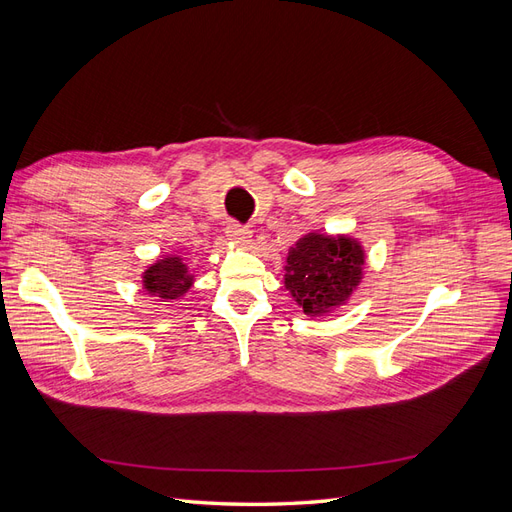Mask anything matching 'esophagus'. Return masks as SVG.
I'll return each mask as SVG.
<instances>
[{"instance_id":"esophagus-1","label":"esophagus","mask_w":512,"mask_h":512,"mask_svg":"<svg viewBox=\"0 0 512 512\" xmlns=\"http://www.w3.org/2000/svg\"><path fill=\"white\" fill-rule=\"evenodd\" d=\"M226 237H228L230 243H235L239 247H247V245L252 243V232L247 230V228H243V226H239V224H228Z\"/></svg>"}]
</instances>
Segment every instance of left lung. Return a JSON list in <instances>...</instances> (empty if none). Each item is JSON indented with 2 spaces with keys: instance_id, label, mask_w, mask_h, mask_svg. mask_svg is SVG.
I'll list each match as a JSON object with an SVG mask.
<instances>
[{
  "instance_id": "obj_1",
  "label": "left lung",
  "mask_w": 512,
  "mask_h": 512,
  "mask_svg": "<svg viewBox=\"0 0 512 512\" xmlns=\"http://www.w3.org/2000/svg\"><path fill=\"white\" fill-rule=\"evenodd\" d=\"M365 260L363 243L352 235L309 230L288 250L284 286L305 316H329L363 282Z\"/></svg>"
}]
</instances>
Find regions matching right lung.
<instances>
[{"label": "right lung", "instance_id": "1", "mask_svg": "<svg viewBox=\"0 0 512 512\" xmlns=\"http://www.w3.org/2000/svg\"><path fill=\"white\" fill-rule=\"evenodd\" d=\"M194 280L192 269L179 254H166L153 260L141 273L143 290L149 297H158L166 303L183 299L185 292L194 286Z\"/></svg>", "mask_w": 512, "mask_h": 512}]
</instances>
